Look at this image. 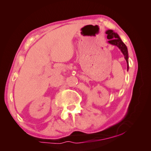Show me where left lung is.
Listing matches in <instances>:
<instances>
[{"label": "left lung", "mask_w": 151, "mask_h": 151, "mask_svg": "<svg viewBox=\"0 0 151 151\" xmlns=\"http://www.w3.org/2000/svg\"><path fill=\"white\" fill-rule=\"evenodd\" d=\"M106 34H107V39H109L108 41L109 44L116 46V47H118L121 50V52L123 54L127 63V70H129V54H128V49L127 46L122 41L119 35L114 32V30H107L106 31Z\"/></svg>", "instance_id": "left-lung-1"}]
</instances>
